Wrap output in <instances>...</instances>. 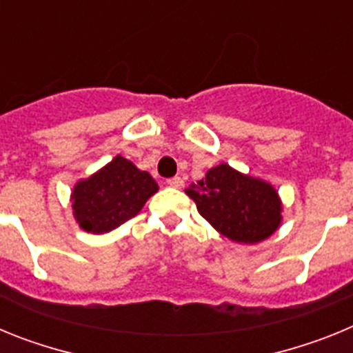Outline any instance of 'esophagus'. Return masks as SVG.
<instances>
[{"label": "esophagus", "instance_id": "34e87169", "mask_svg": "<svg viewBox=\"0 0 353 353\" xmlns=\"http://www.w3.org/2000/svg\"><path fill=\"white\" fill-rule=\"evenodd\" d=\"M168 185L174 187V189H180V187H183V180L180 176H171V179H168Z\"/></svg>", "mask_w": 353, "mask_h": 353}]
</instances>
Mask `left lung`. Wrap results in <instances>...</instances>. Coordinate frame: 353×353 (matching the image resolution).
<instances>
[{"mask_svg":"<svg viewBox=\"0 0 353 353\" xmlns=\"http://www.w3.org/2000/svg\"><path fill=\"white\" fill-rule=\"evenodd\" d=\"M187 196L219 233L242 244L267 239L281 223V201L270 183L219 164L203 180L191 183Z\"/></svg>","mask_w":353,"mask_h":353,"instance_id":"1","label":"left lung"}]
</instances>
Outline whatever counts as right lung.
Wrapping results in <instances>:
<instances>
[{"label":"right lung","mask_w":353,"mask_h":353,"mask_svg":"<svg viewBox=\"0 0 353 353\" xmlns=\"http://www.w3.org/2000/svg\"><path fill=\"white\" fill-rule=\"evenodd\" d=\"M157 189V182L150 173L117 155L108 166L74 187V217L86 232H111L138 215Z\"/></svg>","instance_id":"add662e5"}]
</instances>
